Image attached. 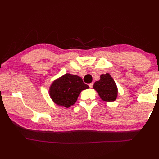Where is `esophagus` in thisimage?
Returning a JSON list of instances; mask_svg holds the SVG:
<instances>
[{
  "label": "esophagus",
  "mask_w": 159,
  "mask_h": 159,
  "mask_svg": "<svg viewBox=\"0 0 159 159\" xmlns=\"http://www.w3.org/2000/svg\"><path fill=\"white\" fill-rule=\"evenodd\" d=\"M93 83L89 84V87H91V88H92V87H93Z\"/></svg>",
  "instance_id": "obj_1"
}]
</instances>
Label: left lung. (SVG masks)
I'll list each match as a JSON object with an SVG mask.
<instances>
[{"label":"left lung","instance_id":"1","mask_svg":"<svg viewBox=\"0 0 159 159\" xmlns=\"http://www.w3.org/2000/svg\"><path fill=\"white\" fill-rule=\"evenodd\" d=\"M93 87L103 101L113 102L116 100L118 93L117 87L109 73L101 74L100 80L94 83Z\"/></svg>","mask_w":159,"mask_h":159}]
</instances>
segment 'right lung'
I'll return each instance as SVG.
<instances>
[{"label": "right lung", "instance_id": "1", "mask_svg": "<svg viewBox=\"0 0 159 159\" xmlns=\"http://www.w3.org/2000/svg\"><path fill=\"white\" fill-rule=\"evenodd\" d=\"M88 88L82 78L67 73L54 80L50 87L49 95L57 105L69 108L76 102L80 92Z\"/></svg>", "mask_w": 159, "mask_h": 159}]
</instances>
